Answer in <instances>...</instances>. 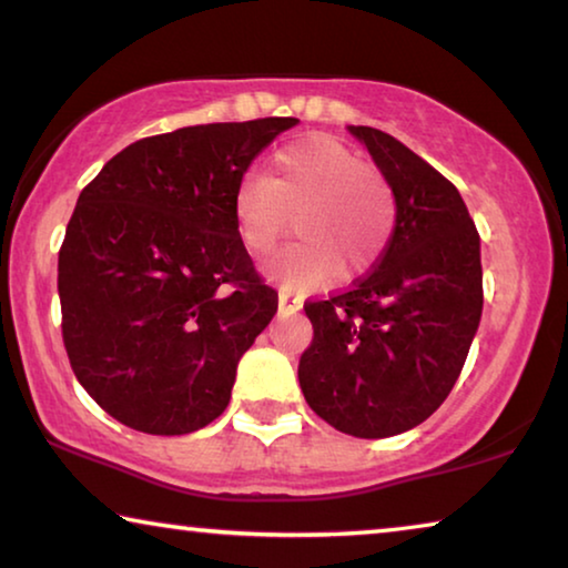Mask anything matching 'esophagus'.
<instances>
[{"instance_id": "1", "label": "esophagus", "mask_w": 568, "mask_h": 568, "mask_svg": "<svg viewBox=\"0 0 568 568\" xmlns=\"http://www.w3.org/2000/svg\"><path fill=\"white\" fill-rule=\"evenodd\" d=\"M277 303H281L283 313H295L303 306V298L301 295H295L291 287H281V293H277Z\"/></svg>"}]
</instances>
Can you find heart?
<instances>
[{"label":"heart","mask_w":568,"mask_h":568,"mask_svg":"<svg viewBox=\"0 0 568 568\" xmlns=\"http://www.w3.org/2000/svg\"><path fill=\"white\" fill-rule=\"evenodd\" d=\"M295 216L303 240L270 262V275L293 291L365 273L395 230V199L383 178L344 142L326 134L293 142L270 160L267 175L247 173L234 191V222L244 250L267 257Z\"/></svg>","instance_id":"obj_1"}]
</instances>
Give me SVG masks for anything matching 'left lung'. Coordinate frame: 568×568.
I'll return each instance as SVG.
<instances>
[{"instance_id": "1", "label": "left lung", "mask_w": 568, "mask_h": 568, "mask_svg": "<svg viewBox=\"0 0 568 568\" xmlns=\"http://www.w3.org/2000/svg\"><path fill=\"white\" fill-rule=\"evenodd\" d=\"M395 193L390 244L367 275L306 301L313 342L298 379L311 410L342 434L385 438L442 405L481 316L479 232L452 181L375 126H349Z\"/></svg>"}]
</instances>
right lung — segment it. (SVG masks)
Listing matches in <instances>:
<instances>
[{"instance_id":"1","label":"right lung","mask_w":568,"mask_h":568,"mask_svg":"<svg viewBox=\"0 0 568 568\" xmlns=\"http://www.w3.org/2000/svg\"><path fill=\"white\" fill-rule=\"evenodd\" d=\"M293 116L132 142L81 191L58 252L63 346L99 408L181 436L230 405L236 362L277 311L244 250L234 191Z\"/></svg>"}]
</instances>
